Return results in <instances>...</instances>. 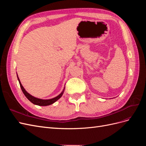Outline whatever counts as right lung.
I'll list each match as a JSON object with an SVG mask.
<instances>
[{
    "label": "right lung",
    "instance_id": "obj_1",
    "mask_svg": "<svg viewBox=\"0 0 146 146\" xmlns=\"http://www.w3.org/2000/svg\"><path fill=\"white\" fill-rule=\"evenodd\" d=\"M17 79H18L19 84H20V86L22 91H23L24 94L26 98H27L32 103H33L35 105H37L39 106H47V105H50L52 104H54V102L56 100H58L61 96H62L63 94V92L64 91V88L63 91H62V92L60 94H59L58 96L55 97V98H53V99H47V100H44V99H38L36 98H35V97L32 96V95H30L29 93L25 91V90L24 88V87L22 85V84L19 80V78L18 77V76H17Z\"/></svg>",
    "mask_w": 146,
    "mask_h": 146
}]
</instances>
